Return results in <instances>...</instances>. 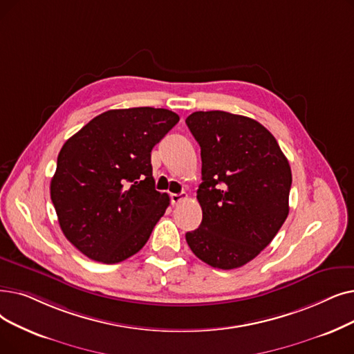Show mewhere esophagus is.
<instances>
[{
	"instance_id": "34e87169",
	"label": "esophagus",
	"mask_w": 354,
	"mask_h": 354,
	"mask_svg": "<svg viewBox=\"0 0 354 354\" xmlns=\"http://www.w3.org/2000/svg\"><path fill=\"white\" fill-rule=\"evenodd\" d=\"M187 198H188V195H187L185 192H180V194H171V201H172V204H174V205H176V204H179V203H182V201H185Z\"/></svg>"
}]
</instances>
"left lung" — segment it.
Listing matches in <instances>:
<instances>
[{
    "mask_svg": "<svg viewBox=\"0 0 354 354\" xmlns=\"http://www.w3.org/2000/svg\"><path fill=\"white\" fill-rule=\"evenodd\" d=\"M185 122L203 160L196 191L203 221L185 234L187 243L212 268H240L266 248L288 217L289 162L272 133L253 118L196 111Z\"/></svg>",
    "mask_w": 354,
    "mask_h": 354,
    "instance_id": "1",
    "label": "left lung"
}]
</instances>
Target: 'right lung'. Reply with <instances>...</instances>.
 Instances as JSON below:
<instances>
[{"mask_svg":"<svg viewBox=\"0 0 354 354\" xmlns=\"http://www.w3.org/2000/svg\"><path fill=\"white\" fill-rule=\"evenodd\" d=\"M178 121L165 109L110 110L60 149L50 198L65 237L86 257L113 265L146 244L169 205L150 153Z\"/></svg>","mask_w":354,"mask_h":354,"instance_id":"add662e5","label":"right lung"}]
</instances>
